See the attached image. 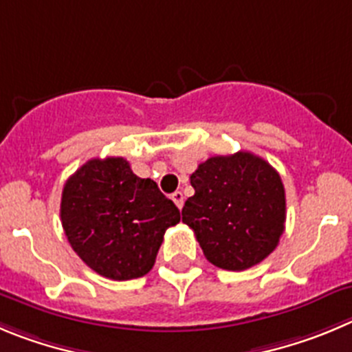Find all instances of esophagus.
<instances>
[{
  "label": "esophagus",
  "instance_id": "esophagus-1",
  "mask_svg": "<svg viewBox=\"0 0 352 352\" xmlns=\"http://www.w3.org/2000/svg\"><path fill=\"white\" fill-rule=\"evenodd\" d=\"M172 199H173V203H175V205H177V208H179V210L182 208V206H184V195H182V192L175 191L172 195Z\"/></svg>",
  "mask_w": 352,
  "mask_h": 352
}]
</instances>
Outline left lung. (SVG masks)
<instances>
[{
	"label": "left lung",
	"instance_id": "8db88e82",
	"mask_svg": "<svg viewBox=\"0 0 352 352\" xmlns=\"http://www.w3.org/2000/svg\"><path fill=\"white\" fill-rule=\"evenodd\" d=\"M182 222L195 231L206 261L243 271L264 261L285 231L287 201L280 173L246 151L203 161L191 175Z\"/></svg>",
	"mask_w": 352,
	"mask_h": 352
}]
</instances>
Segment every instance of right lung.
Wrapping results in <instances>:
<instances>
[{"mask_svg": "<svg viewBox=\"0 0 352 352\" xmlns=\"http://www.w3.org/2000/svg\"><path fill=\"white\" fill-rule=\"evenodd\" d=\"M60 221L81 261L104 278L135 280L156 262L163 234L180 212L124 157H94L67 179Z\"/></svg>", "mask_w": 352, "mask_h": 352, "instance_id": "1", "label": "right lung"}]
</instances>
